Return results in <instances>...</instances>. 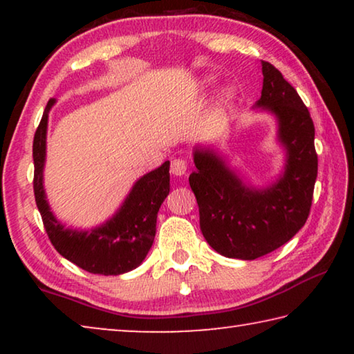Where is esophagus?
Here are the masks:
<instances>
[{
  "instance_id": "34e87169",
  "label": "esophagus",
  "mask_w": 354,
  "mask_h": 354,
  "mask_svg": "<svg viewBox=\"0 0 354 354\" xmlns=\"http://www.w3.org/2000/svg\"><path fill=\"white\" fill-rule=\"evenodd\" d=\"M187 170H189V165H187V160L184 159H173L171 160V167H170V171L173 173L175 176H184L187 175Z\"/></svg>"
}]
</instances>
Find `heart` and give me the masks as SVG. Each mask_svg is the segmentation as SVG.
Masks as SVG:
<instances>
[{
	"mask_svg": "<svg viewBox=\"0 0 354 354\" xmlns=\"http://www.w3.org/2000/svg\"><path fill=\"white\" fill-rule=\"evenodd\" d=\"M215 82V80H214V76H207L206 80H205V84L206 86H212V84ZM232 97V92L230 91V88H226V91L221 93V101H223V103H227V101H230V98Z\"/></svg>",
	"mask_w": 354,
	"mask_h": 354,
	"instance_id": "obj_1",
	"label": "heart"
}]
</instances>
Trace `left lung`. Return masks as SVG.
I'll return each instance as SVG.
<instances>
[{
  "label": "left lung",
  "instance_id": "obj_1",
  "mask_svg": "<svg viewBox=\"0 0 354 354\" xmlns=\"http://www.w3.org/2000/svg\"><path fill=\"white\" fill-rule=\"evenodd\" d=\"M262 75L256 107L278 120V140L286 149L283 175L267 187H251L215 149L196 147V170L189 176L207 243L220 254L243 261L272 253L304 226L319 165L308 107L272 64L262 62Z\"/></svg>",
  "mask_w": 354,
  "mask_h": 354
}]
</instances>
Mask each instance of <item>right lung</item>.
<instances>
[{"instance_id": "obj_1", "label": "right lung", "mask_w": 354, "mask_h": 354, "mask_svg": "<svg viewBox=\"0 0 354 354\" xmlns=\"http://www.w3.org/2000/svg\"><path fill=\"white\" fill-rule=\"evenodd\" d=\"M55 103L48 101L32 143L34 195L46 234L59 254L88 273L109 277L134 270L153 245L159 207L170 192V162L143 175L106 223L88 231L65 227L51 212L44 189L48 113Z\"/></svg>"}]
</instances>
